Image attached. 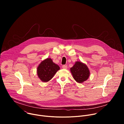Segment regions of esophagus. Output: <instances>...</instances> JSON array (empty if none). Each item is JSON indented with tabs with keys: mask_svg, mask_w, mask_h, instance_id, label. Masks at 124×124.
<instances>
[{
	"mask_svg": "<svg viewBox=\"0 0 124 124\" xmlns=\"http://www.w3.org/2000/svg\"><path fill=\"white\" fill-rule=\"evenodd\" d=\"M62 68H63V69H67V65H63L62 66Z\"/></svg>",
	"mask_w": 124,
	"mask_h": 124,
	"instance_id": "esophagus-1",
	"label": "esophagus"
}]
</instances>
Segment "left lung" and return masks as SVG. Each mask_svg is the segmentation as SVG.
Masks as SVG:
<instances>
[{"label": "left lung", "mask_w": 124, "mask_h": 124, "mask_svg": "<svg viewBox=\"0 0 124 124\" xmlns=\"http://www.w3.org/2000/svg\"><path fill=\"white\" fill-rule=\"evenodd\" d=\"M70 70L74 78L79 83L86 81L90 76V72L87 66L79 61L76 62Z\"/></svg>", "instance_id": "1"}]
</instances>
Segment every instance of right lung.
<instances>
[{
	"label": "right lung",
	"mask_w": 124,
	"mask_h": 124,
	"mask_svg": "<svg viewBox=\"0 0 124 124\" xmlns=\"http://www.w3.org/2000/svg\"><path fill=\"white\" fill-rule=\"evenodd\" d=\"M59 66L52 62L50 58H47L43 61L37 68V74L39 78L43 82L50 80L57 70Z\"/></svg>",
	"instance_id": "add662e5"
}]
</instances>
